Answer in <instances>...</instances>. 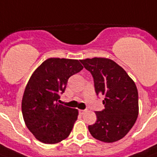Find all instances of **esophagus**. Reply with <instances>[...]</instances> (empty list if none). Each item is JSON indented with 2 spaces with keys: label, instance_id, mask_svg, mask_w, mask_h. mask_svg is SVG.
<instances>
[{
  "label": "esophagus",
  "instance_id": "34e87169",
  "mask_svg": "<svg viewBox=\"0 0 157 157\" xmlns=\"http://www.w3.org/2000/svg\"><path fill=\"white\" fill-rule=\"evenodd\" d=\"M86 112V110H79V113L81 115H83L85 114V112Z\"/></svg>",
  "mask_w": 157,
  "mask_h": 157
}]
</instances>
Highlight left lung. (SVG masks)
<instances>
[{
	"instance_id": "obj_1",
	"label": "left lung",
	"mask_w": 157,
	"mask_h": 157,
	"mask_svg": "<svg viewBox=\"0 0 157 157\" xmlns=\"http://www.w3.org/2000/svg\"><path fill=\"white\" fill-rule=\"evenodd\" d=\"M94 78V90L105 96L104 109L96 112L97 121L88 129L94 139L113 143L128 134L139 115V94L133 80L111 59L94 58L80 60Z\"/></svg>"
}]
</instances>
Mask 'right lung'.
<instances>
[{
    "label": "right lung",
    "instance_id": "1",
    "mask_svg": "<svg viewBox=\"0 0 157 157\" xmlns=\"http://www.w3.org/2000/svg\"><path fill=\"white\" fill-rule=\"evenodd\" d=\"M83 69L76 59L51 58L31 76L22 100V113L28 129L44 144L67 139L77 119L78 110L59 104L70 76Z\"/></svg>",
    "mask_w": 157,
    "mask_h": 157
}]
</instances>
